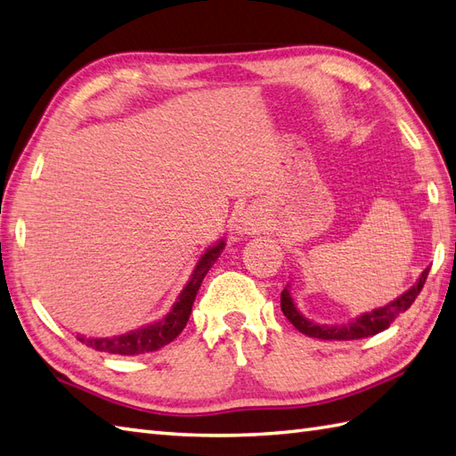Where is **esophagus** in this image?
Returning a JSON list of instances; mask_svg holds the SVG:
<instances>
[{
	"instance_id": "esophagus-1",
	"label": "esophagus",
	"mask_w": 456,
	"mask_h": 456,
	"mask_svg": "<svg viewBox=\"0 0 456 456\" xmlns=\"http://www.w3.org/2000/svg\"><path fill=\"white\" fill-rule=\"evenodd\" d=\"M252 229H254V224H250V221H245V224H242V227H240L242 232H250Z\"/></svg>"
}]
</instances>
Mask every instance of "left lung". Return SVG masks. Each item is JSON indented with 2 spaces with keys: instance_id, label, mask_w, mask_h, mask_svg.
<instances>
[{
  "instance_id": "1",
  "label": "left lung",
  "mask_w": 456,
  "mask_h": 456,
  "mask_svg": "<svg viewBox=\"0 0 456 456\" xmlns=\"http://www.w3.org/2000/svg\"><path fill=\"white\" fill-rule=\"evenodd\" d=\"M428 273H429V268L423 270L421 278L418 280L414 288L408 289L404 295H400V297L395 299L393 303L380 306V309H375L371 313H365L346 326H326V324H316L309 319H305V316L295 309L293 299L288 289L289 285H285V289L281 291V311L299 332H303L309 338H319V340H359V338H369L387 330V328L393 324L402 313L408 311L410 305L414 303L419 295L423 283H426Z\"/></svg>"
}]
</instances>
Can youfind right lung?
Masks as SVG:
<instances>
[{
  "label": "right lung",
  "instance_id": "1",
  "mask_svg": "<svg viewBox=\"0 0 456 456\" xmlns=\"http://www.w3.org/2000/svg\"><path fill=\"white\" fill-rule=\"evenodd\" d=\"M224 247H225V242L221 240L216 247L206 250L204 256L198 262L192 278H190L183 293L178 295V301L175 303L171 313H168L163 321H159V322L150 324L145 328H140V330H132L128 334H122V336H114V338L77 336V340L83 342L85 346L97 349V352H107V354H116V355L150 354V352H155V349H161L167 344H171L175 338L184 330V326L190 319V313H192V305H194L200 285H202V280L206 278L209 268L214 266V262L219 258V254H221V250H224Z\"/></svg>",
  "mask_w": 456,
  "mask_h": 456
}]
</instances>
